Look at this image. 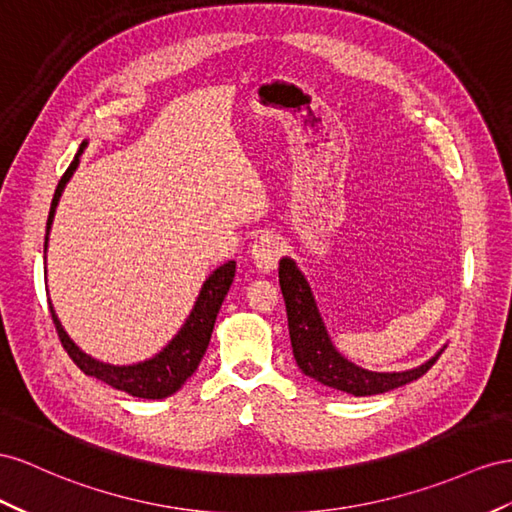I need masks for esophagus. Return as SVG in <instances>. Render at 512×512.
I'll return each instance as SVG.
<instances>
[{"mask_svg": "<svg viewBox=\"0 0 512 512\" xmlns=\"http://www.w3.org/2000/svg\"><path fill=\"white\" fill-rule=\"evenodd\" d=\"M250 252H252V260L258 267V271H273L284 250H282L280 239L267 232V234H260V237H256Z\"/></svg>", "mask_w": 512, "mask_h": 512, "instance_id": "1", "label": "esophagus"}]
</instances>
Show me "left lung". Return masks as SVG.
Returning a JSON list of instances; mask_svg holds the SVG:
<instances>
[{"mask_svg":"<svg viewBox=\"0 0 512 512\" xmlns=\"http://www.w3.org/2000/svg\"><path fill=\"white\" fill-rule=\"evenodd\" d=\"M278 273L286 303L288 334L290 344H293L295 362L303 375L316 379L319 383L327 385V388H334L353 396H372L390 392L394 388H400V385L420 379L441 355L439 351L422 366L405 372H372L355 366L347 357H342L334 344H331L319 308H316L310 284L297 269L295 260L282 258Z\"/></svg>","mask_w":512,"mask_h":512,"instance_id":"8db88e82","label":"left lung"}]
</instances>
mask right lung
I'll return each instance as SVG.
<instances>
[{"label":"right lung","mask_w":512,"mask_h":512,"mask_svg":"<svg viewBox=\"0 0 512 512\" xmlns=\"http://www.w3.org/2000/svg\"><path fill=\"white\" fill-rule=\"evenodd\" d=\"M86 144L88 142L79 146L73 163L68 165V170L60 178L58 187H55L51 209H49V219H47L45 252H47L49 228L53 224L55 206H58V202H60V196H62L66 183L71 181L73 172L77 170L79 157H81V153H84ZM234 271H237V262L234 260H228L226 265L217 267L209 275V280L202 284V290L196 299V306H193L181 331H178V334L168 342V347L159 351L155 357H150V359H146V362H140V364L114 366V364L99 362V359H94L88 353L81 351L77 344L68 338V334L58 319V314H55L53 306L49 303L51 319H53L55 331H58V336H60L62 347L66 349L68 355H71L73 362L86 372L88 377L101 379L107 385H112V388H116L120 392H127L137 398H153V400L165 398V396H172L174 392L181 390L183 383L193 375V372H196L200 359L204 357L206 347H209V342H211L217 312H219V308H222L224 297L228 295L230 284L234 280Z\"/></svg>","instance_id":"obj_1"}]
</instances>
